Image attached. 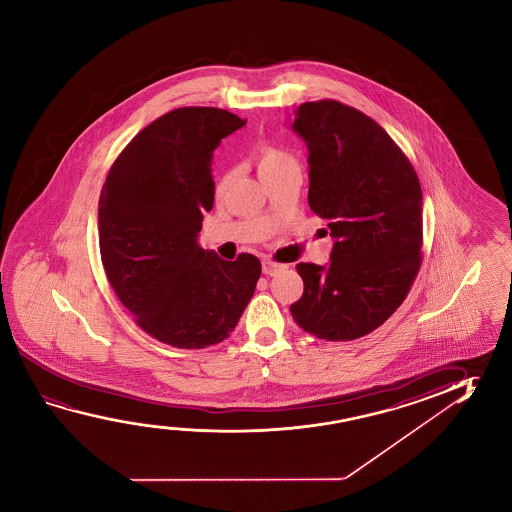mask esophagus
I'll return each mask as SVG.
<instances>
[{"label": "esophagus", "mask_w": 512, "mask_h": 512, "mask_svg": "<svg viewBox=\"0 0 512 512\" xmlns=\"http://www.w3.org/2000/svg\"><path fill=\"white\" fill-rule=\"evenodd\" d=\"M282 269H285V264H278V262H273V260H262V273L264 275H269V277H273V275H277L280 273Z\"/></svg>", "instance_id": "esophagus-1"}]
</instances>
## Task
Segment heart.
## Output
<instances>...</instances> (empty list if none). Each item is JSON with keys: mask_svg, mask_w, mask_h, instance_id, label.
<instances>
[{"mask_svg": "<svg viewBox=\"0 0 512 512\" xmlns=\"http://www.w3.org/2000/svg\"><path fill=\"white\" fill-rule=\"evenodd\" d=\"M255 160H257V169H259L260 176L296 164V160L289 151L282 150V148L273 146V144H260L259 148L255 150ZM228 182H230V176H221L218 185H216V191L223 193L227 189Z\"/></svg>", "mask_w": 512, "mask_h": 512, "instance_id": "1", "label": "heart"}]
</instances>
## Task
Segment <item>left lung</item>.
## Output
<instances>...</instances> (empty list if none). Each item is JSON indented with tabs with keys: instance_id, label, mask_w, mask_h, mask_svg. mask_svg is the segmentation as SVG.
Instances as JSON below:
<instances>
[{
	"instance_id": "left-lung-1",
	"label": "left lung",
	"mask_w": 512,
	"mask_h": 512,
	"mask_svg": "<svg viewBox=\"0 0 512 512\" xmlns=\"http://www.w3.org/2000/svg\"><path fill=\"white\" fill-rule=\"evenodd\" d=\"M294 132L309 148V205L327 221L330 264L300 262L291 305L305 332L352 341L402 305L421 266L423 205L411 162L382 126L341 101H307Z\"/></svg>"
}]
</instances>
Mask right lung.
<instances>
[{"mask_svg": "<svg viewBox=\"0 0 512 512\" xmlns=\"http://www.w3.org/2000/svg\"><path fill=\"white\" fill-rule=\"evenodd\" d=\"M244 125L214 107L171 110L119 153L101 189L103 268L119 302L160 343L187 350L221 343L255 293V255L232 262L198 244L214 205L212 155Z\"/></svg>", "mask_w": 512, "mask_h": 512, "instance_id": "1", "label": "right lung"}]
</instances>
